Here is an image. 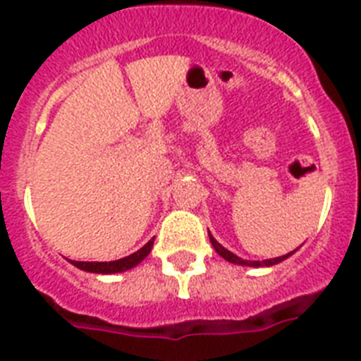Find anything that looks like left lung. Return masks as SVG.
<instances>
[{
    "label": "left lung",
    "instance_id": "1",
    "mask_svg": "<svg viewBox=\"0 0 361 361\" xmlns=\"http://www.w3.org/2000/svg\"><path fill=\"white\" fill-rule=\"evenodd\" d=\"M208 236H210V241H212V245H214V249H216L217 255L223 256V258H225V260H227V262H232V264H240V266H251V267H269V266H275V264H279V262L286 260L288 256H291L295 251H297V249H295V251L288 252V255L279 256V258H271V260H264V262L241 260V258H238V256L234 255V252L227 251V249H225V247H223L221 243H217V241L214 240V236H212V234H210V232H208Z\"/></svg>",
    "mask_w": 361,
    "mask_h": 361
}]
</instances>
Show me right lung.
Listing matches in <instances>:
<instances>
[{
    "mask_svg": "<svg viewBox=\"0 0 361 361\" xmlns=\"http://www.w3.org/2000/svg\"><path fill=\"white\" fill-rule=\"evenodd\" d=\"M154 240V238H153ZM153 240H149L140 251L133 252V255L125 256V258H120V260L114 262H77L70 260L75 267L82 271H88V273H101V275H110V273H121V271H127L130 267L138 266L140 262L144 260L145 256L151 252L153 249Z\"/></svg>",
    "mask_w": 361,
    "mask_h": 361,
    "instance_id": "right-lung-1",
    "label": "right lung"
}]
</instances>
